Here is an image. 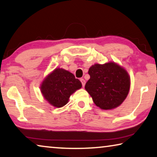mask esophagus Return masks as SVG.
Wrapping results in <instances>:
<instances>
[{"instance_id":"34e87169","label":"esophagus","mask_w":157,"mask_h":157,"mask_svg":"<svg viewBox=\"0 0 157 157\" xmlns=\"http://www.w3.org/2000/svg\"><path fill=\"white\" fill-rule=\"evenodd\" d=\"M80 81H81V82H82V86L84 87V86H85V83H86V81L84 80V79H83V78H82V79H80Z\"/></svg>"}]
</instances>
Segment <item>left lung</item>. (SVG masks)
<instances>
[{"instance_id": "obj_1", "label": "left lung", "mask_w": 157, "mask_h": 157, "mask_svg": "<svg viewBox=\"0 0 157 157\" xmlns=\"http://www.w3.org/2000/svg\"><path fill=\"white\" fill-rule=\"evenodd\" d=\"M90 79L86 91L94 103L102 110H112L123 103L130 89L131 79L127 71L114 62L96 63L89 69Z\"/></svg>"}]
</instances>
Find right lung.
I'll list each match as a JSON object with an SVG mask.
<instances>
[{"label":"right lung","instance_id":"obj_1","mask_svg":"<svg viewBox=\"0 0 157 157\" xmlns=\"http://www.w3.org/2000/svg\"><path fill=\"white\" fill-rule=\"evenodd\" d=\"M81 87V82L73 73L57 68L44 79L40 91L44 98L50 105L61 108L68 103L71 94Z\"/></svg>","mask_w":157,"mask_h":157}]
</instances>
